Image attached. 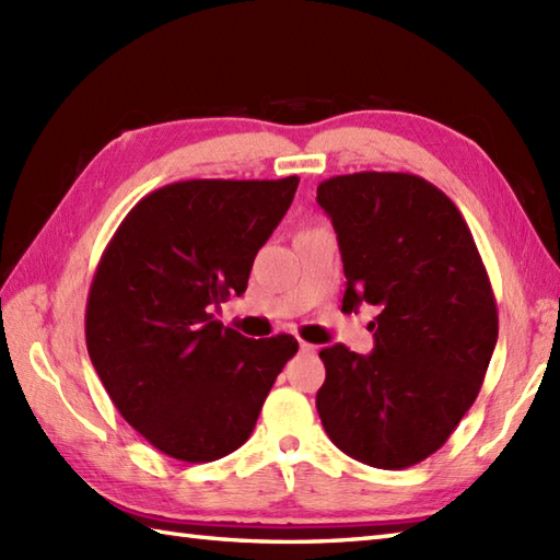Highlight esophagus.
Returning <instances> with one entry per match:
<instances>
[{
    "instance_id": "34e87169",
    "label": "esophagus",
    "mask_w": 560,
    "mask_h": 560,
    "mask_svg": "<svg viewBox=\"0 0 560 560\" xmlns=\"http://www.w3.org/2000/svg\"><path fill=\"white\" fill-rule=\"evenodd\" d=\"M301 351H303V353H315V351H317V347H315V343H307V341H301Z\"/></svg>"
}]
</instances>
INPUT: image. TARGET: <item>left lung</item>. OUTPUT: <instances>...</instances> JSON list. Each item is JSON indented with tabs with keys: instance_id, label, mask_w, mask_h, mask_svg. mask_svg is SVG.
I'll list each match as a JSON object with an SVG mask.
<instances>
[{
	"instance_id": "obj_1",
	"label": "left lung",
	"mask_w": 560,
	"mask_h": 560,
	"mask_svg": "<svg viewBox=\"0 0 560 560\" xmlns=\"http://www.w3.org/2000/svg\"><path fill=\"white\" fill-rule=\"evenodd\" d=\"M343 261L341 311L377 307L375 349L319 351L317 413L331 443L377 469L419 464L477 399L498 341L489 273L459 209L411 173L319 183Z\"/></svg>"
}]
</instances>
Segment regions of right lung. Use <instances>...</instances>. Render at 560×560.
<instances>
[{
	"label": "right lung",
	"instance_id": "add662e5",
	"mask_svg": "<svg viewBox=\"0 0 560 560\" xmlns=\"http://www.w3.org/2000/svg\"><path fill=\"white\" fill-rule=\"evenodd\" d=\"M299 177L183 180L147 195L105 247L86 303L91 363L122 419L168 457L213 462L253 433L299 341L213 319L243 295Z\"/></svg>",
	"mask_w": 560,
	"mask_h": 560
}]
</instances>
